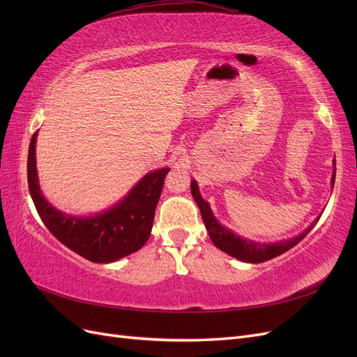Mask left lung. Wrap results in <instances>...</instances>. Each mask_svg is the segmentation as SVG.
Wrapping results in <instances>:
<instances>
[{"mask_svg": "<svg viewBox=\"0 0 357 357\" xmlns=\"http://www.w3.org/2000/svg\"><path fill=\"white\" fill-rule=\"evenodd\" d=\"M335 180V177L332 178V181ZM190 190H192V197L193 199L197 201L198 207L201 210V215L205 228L208 231V235L211 241L214 243V245L220 248L222 252L228 253L232 257L240 259L243 262H252V264H261L265 261H269V259L277 257L280 255H283L284 252L290 250L291 247H295L299 241H302L307 236V234L314 228V225L319 222L320 218H317L314 222H312L308 228L302 232L301 235L295 236V238L290 240H283V241H277V243H269V244H261L256 241H250L241 238V236L235 235L232 231H229L228 228H225L218 220L214 219V215L210 210L208 202H205L202 199V197L199 195L198 190V185L195 183V180L192 181L190 185Z\"/></svg>", "mask_w": 357, "mask_h": 357, "instance_id": "1", "label": "left lung"}]
</instances>
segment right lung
<instances>
[{
    "label": "right lung",
    "mask_w": 357,
    "mask_h": 357,
    "mask_svg": "<svg viewBox=\"0 0 357 357\" xmlns=\"http://www.w3.org/2000/svg\"><path fill=\"white\" fill-rule=\"evenodd\" d=\"M36 138L28 150V188L37 213L52 235L70 250L96 264H109L142 248L150 236L168 168L149 172L113 208L91 218L63 214L41 195L36 167Z\"/></svg>",
    "instance_id": "right-lung-1"
}]
</instances>
